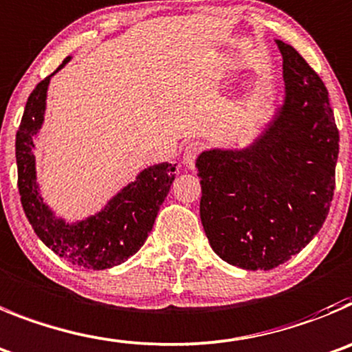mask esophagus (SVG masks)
Wrapping results in <instances>:
<instances>
[{
	"label": "esophagus",
	"instance_id": "obj_1",
	"mask_svg": "<svg viewBox=\"0 0 352 352\" xmlns=\"http://www.w3.org/2000/svg\"><path fill=\"white\" fill-rule=\"evenodd\" d=\"M199 153H201V144H199V143H188L185 148H183V164H185L186 167H190V169H192Z\"/></svg>",
	"mask_w": 352,
	"mask_h": 352
}]
</instances>
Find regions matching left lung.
<instances>
[{
	"mask_svg": "<svg viewBox=\"0 0 352 352\" xmlns=\"http://www.w3.org/2000/svg\"><path fill=\"white\" fill-rule=\"evenodd\" d=\"M285 99L246 148L197 157L201 221L221 260L270 270L307 246L330 211L338 131L328 90L304 57L281 40Z\"/></svg>",
	"mask_w": 352,
	"mask_h": 352,
	"instance_id": "8db88e82",
	"label": "left lung"
}]
</instances>
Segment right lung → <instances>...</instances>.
Wrapping results in <instances>:
<instances>
[{
    "label": "right lung",
    "mask_w": 352,
    "mask_h": 352,
    "mask_svg": "<svg viewBox=\"0 0 352 352\" xmlns=\"http://www.w3.org/2000/svg\"><path fill=\"white\" fill-rule=\"evenodd\" d=\"M71 57L50 76L41 80L25 102L21 127L15 138L17 155L19 193L29 223L54 253L73 265L90 270H104L124 263L138 253L151 232L162 206L176 178L178 164L160 162L146 167L134 182L125 185L99 212L69 223L56 216L45 204L36 182V159L33 140L45 120L47 92L50 78L63 69Z\"/></svg>",
    "instance_id": "1"
}]
</instances>
